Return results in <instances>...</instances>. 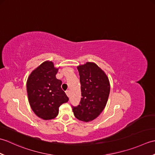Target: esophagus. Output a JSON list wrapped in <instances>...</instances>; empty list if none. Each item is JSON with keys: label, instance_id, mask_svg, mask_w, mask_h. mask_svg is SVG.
I'll list each match as a JSON object with an SVG mask.
<instances>
[{"label": "esophagus", "instance_id": "1", "mask_svg": "<svg viewBox=\"0 0 155 155\" xmlns=\"http://www.w3.org/2000/svg\"><path fill=\"white\" fill-rule=\"evenodd\" d=\"M66 94H67L68 97H69V96H70V91H66Z\"/></svg>", "mask_w": 155, "mask_h": 155}]
</instances>
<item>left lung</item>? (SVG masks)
Wrapping results in <instances>:
<instances>
[{"label": "left lung", "instance_id": "8db88e82", "mask_svg": "<svg viewBox=\"0 0 155 155\" xmlns=\"http://www.w3.org/2000/svg\"><path fill=\"white\" fill-rule=\"evenodd\" d=\"M81 84L79 104L72 106L77 119L88 122L94 120L103 110L110 93V84L107 75L93 62H87L77 67Z\"/></svg>", "mask_w": 155, "mask_h": 155}]
</instances>
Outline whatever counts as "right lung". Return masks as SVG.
I'll use <instances>...</instances> for the list:
<instances>
[{
  "instance_id": "1",
  "label": "right lung",
  "mask_w": 155,
  "mask_h": 155,
  "mask_svg": "<svg viewBox=\"0 0 155 155\" xmlns=\"http://www.w3.org/2000/svg\"><path fill=\"white\" fill-rule=\"evenodd\" d=\"M58 69L52 62H45L32 72L28 78L27 89L31 108L45 120L55 118L61 105L68 97L62 90V81L56 78Z\"/></svg>"
}]
</instances>
